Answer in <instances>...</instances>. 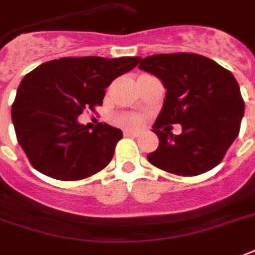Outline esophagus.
<instances>
[{
    "label": "esophagus",
    "instance_id": "obj_1",
    "mask_svg": "<svg viewBox=\"0 0 255 255\" xmlns=\"http://www.w3.org/2000/svg\"><path fill=\"white\" fill-rule=\"evenodd\" d=\"M124 134L126 137H137V135L140 134V131H135V130H124Z\"/></svg>",
    "mask_w": 255,
    "mask_h": 255
}]
</instances>
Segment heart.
<instances>
[{
  "instance_id": "1",
  "label": "heart",
  "mask_w": 255,
  "mask_h": 255,
  "mask_svg": "<svg viewBox=\"0 0 255 255\" xmlns=\"http://www.w3.org/2000/svg\"><path fill=\"white\" fill-rule=\"evenodd\" d=\"M118 122L121 125L130 126V128H135L141 124V120L137 115H121L118 118Z\"/></svg>"
}]
</instances>
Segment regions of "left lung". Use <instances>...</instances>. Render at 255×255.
Segmentation results:
<instances>
[{"mask_svg":"<svg viewBox=\"0 0 255 255\" xmlns=\"http://www.w3.org/2000/svg\"><path fill=\"white\" fill-rule=\"evenodd\" d=\"M138 68L166 87L163 110L153 124L159 146L148 160L160 170L196 176L216 167L239 134L245 114L234 74L213 59L193 53L156 54L140 58ZM181 123L182 133L169 131Z\"/></svg>","mask_w":255,"mask_h":255,"instance_id":"left-lung-1","label":"left lung"}]
</instances>
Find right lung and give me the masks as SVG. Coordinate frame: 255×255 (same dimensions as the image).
I'll return each instance as SVG.
<instances>
[{
	"label": "right lung",
	"mask_w": 255,
	"mask_h": 255,
	"mask_svg": "<svg viewBox=\"0 0 255 255\" xmlns=\"http://www.w3.org/2000/svg\"><path fill=\"white\" fill-rule=\"evenodd\" d=\"M138 61L140 57H65L24 77L12 105V121L35 170L59 181H79L109 164L122 130L99 122L89 131L77 117L103 105L106 88Z\"/></svg>",
	"instance_id": "obj_1"
}]
</instances>
